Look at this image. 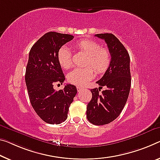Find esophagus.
Here are the masks:
<instances>
[{"label":"esophagus","instance_id":"1","mask_svg":"<svg viewBox=\"0 0 160 160\" xmlns=\"http://www.w3.org/2000/svg\"><path fill=\"white\" fill-rule=\"evenodd\" d=\"M77 91H78V92H80L81 90H82V89H83V88L80 87H77Z\"/></svg>","mask_w":160,"mask_h":160}]
</instances>
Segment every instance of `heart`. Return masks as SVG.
Masks as SVG:
<instances>
[{"label": "heart", "instance_id": "1", "mask_svg": "<svg viewBox=\"0 0 160 160\" xmlns=\"http://www.w3.org/2000/svg\"><path fill=\"white\" fill-rule=\"evenodd\" d=\"M75 47L87 55L83 68H76L67 76L68 82L83 87L94 77V71L98 74L104 73L111 63L112 56L109 51L101 47L97 41L84 39L76 43ZM58 61L64 69H68L72 65V56L69 48L62 46L58 51Z\"/></svg>", "mask_w": 160, "mask_h": 160}]
</instances>
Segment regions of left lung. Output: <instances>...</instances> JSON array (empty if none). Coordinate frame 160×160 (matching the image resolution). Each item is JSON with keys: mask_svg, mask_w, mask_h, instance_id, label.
Masks as SVG:
<instances>
[{"mask_svg": "<svg viewBox=\"0 0 160 160\" xmlns=\"http://www.w3.org/2000/svg\"><path fill=\"white\" fill-rule=\"evenodd\" d=\"M104 39L112 56L111 63L97 83L99 88L91 89L92 98L87 104V117L94 125H104L119 116L128 99L131 87L130 58L127 49L112 33L96 34ZM107 89L99 93L101 88Z\"/></svg>", "mask_w": 160, "mask_h": 160, "instance_id": "left-lung-1", "label": "left lung"}]
</instances>
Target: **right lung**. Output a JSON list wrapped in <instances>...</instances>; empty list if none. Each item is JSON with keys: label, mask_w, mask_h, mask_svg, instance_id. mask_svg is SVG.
Listing matches in <instances>:
<instances>
[{"label": "right lung", "mask_w": 160, "mask_h": 160, "mask_svg": "<svg viewBox=\"0 0 160 160\" xmlns=\"http://www.w3.org/2000/svg\"><path fill=\"white\" fill-rule=\"evenodd\" d=\"M73 38L69 34L48 32L36 41L29 53L25 75L29 99L36 114L48 124H58L67 119L68 109L77 93L72 84H66L58 91L53 88L65 80L58 61V51Z\"/></svg>", "instance_id": "1"}]
</instances>
